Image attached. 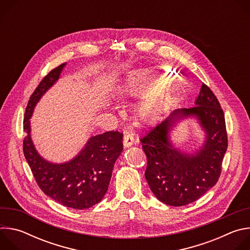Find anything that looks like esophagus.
Returning a JSON list of instances; mask_svg holds the SVG:
<instances>
[{"instance_id":"esophagus-1","label":"esophagus","mask_w":250,"mask_h":250,"mask_svg":"<svg viewBox=\"0 0 250 250\" xmlns=\"http://www.w3.org/2000/svg\"><path fill=\"white\" fill-rule=\"evenodd\" d=\"M134 137L131 133H125L124 136V146L125 147H129L133 145Z\"/></svg>"}]
</instances>
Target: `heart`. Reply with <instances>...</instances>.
Returning a JSON list of instances; mask_svg holds the SVG:
<instances>
[{
  "label": "heart",
  "mask_w": 250,
  "mask_h": 250,
  "mask_svg": "<svg viewBox=\"0 0 250 250\" xmlns=\"http://www.w3.org/2000/svg\"><path fill=\"white\" fill-rule=\"evenodd\" d=\"M167 78L168 77H165L164 80ZM135 90H138V89H135ZM169 102H170V98L168 95H156V97H154L145 104L144 109H142V115H144L146 118L152 119L156 117L165 108V106H167Z\"/></svg>",
  "instance_id": "obj_1"
}]
</instances>
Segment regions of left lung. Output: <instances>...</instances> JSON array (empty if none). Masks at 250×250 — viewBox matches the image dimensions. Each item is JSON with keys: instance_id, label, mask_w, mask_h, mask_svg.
I'll return each mask as SVG.
<instances>
[{"instance_id": "left-lung-1", "label": "left lung", "mask_w": 250, "mask_h": 250, "mask_svg": "<svg viewBox=\"0 0 250 250\" xmlns=\"http://www.w3.org/2000/svg\"><path fill=\"white\" fill-rule=\"evenodd\" d=\"M193 116L206 132L203 146L194 154L176 149L169 131L180 120ZM147 157L146 181L162 203L181 207L200 199L215 186L228 148L225 114L211 90L203 83L195 105L177 109L140 138Z\"/></svg>"}]
</instances>
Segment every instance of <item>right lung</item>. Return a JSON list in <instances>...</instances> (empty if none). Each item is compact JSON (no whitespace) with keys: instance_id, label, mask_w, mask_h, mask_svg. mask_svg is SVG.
<instances>
[{"instance_id":"right-lung-1","label":"right lung","mask_w":250,"mask_h":250,"mask_svg":"<svg viewBox=\"0 0 250 250\" xmlns=\"http://www.w3.org/2000/svg\"><path fill=\"white\" fill-rule=\"evenodd\" d=\"M65 65L51 70L29 98L23 120V154L45 195L65 207L84 209L100 203L108 191L115 162L124 149L123 133L112 130L91 136L79 154L65 163H52L39 154L31 140L29 119L41 98L59 79Z\"/></svg>"}]
</instances>
